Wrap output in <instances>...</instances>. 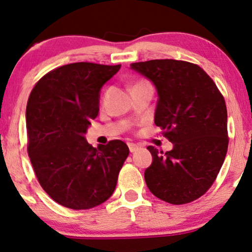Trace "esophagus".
I'll use <instances>...</instances> for the list:
<instances>
[{"instance_id":"1","label":"esophagus","mask_w":252,"mask_h":252,"mask_svg":"<svg viewBox=\"0 0 252 252\" xmlns=\"http://www.w3.org/2000/svg\"><path fill=\"white\" fill-rule=\"evenodd\" d=\"M139 149V146L138 145H136V144H133V143H130L129 144V150H130V152H136L137 150Z\"/></svg>"}]
</instances>
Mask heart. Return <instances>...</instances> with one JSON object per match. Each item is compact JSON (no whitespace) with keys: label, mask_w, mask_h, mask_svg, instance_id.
<instances>
[{"label":"heart","mask_w":252,"mask_h":252,"mask_svg":"<svg viewBox=\"0 0 252 252\" xmlns=\"http://www.w3.org/2000/svg\"><path fill=\"white\" fill-rule=\"evenodd\" d=\"M145 84H149V83H147L146 80H139V82H137L135 85L132 86V89H133V87H137V86H140V85H145Z\"/></svg>","instance_id":"1"}]
</instances>
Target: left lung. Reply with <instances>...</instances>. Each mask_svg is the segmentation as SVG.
Wrapping results in <instances>:
<instances>
[{"label":"left lung","mask_w":252,"mask_h":252,"mask_svg":"<svg viewBox=\"0 0 252 252\" xmlns=\"http://www.w3.org/2000/svg\"><path fill=\"white\" fill-rule=\"evenodd\" d=\"M156 86L154 123L174 144L172 151L147 146L153 161L144 173L154 196L174 205L202 197L212 187L228 149L226 102L199 65L177 60L130 64Z\"/></svg>","instance_id":"8db88e82"}]
</instances>
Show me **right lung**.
<instances>
[{
    "instance_id": "right-lung-1",
    "label": "right lung",
    "mask_w": 252,
    "mask_h": 252,
    "mask_svg": "<svg viewBox=\"0 0 252 252\" xmlns=\"http://www.w3.org/2000/svg\"><path fill=\"white\" fill-rule=\"evenodd\" d=\"M121 64L70 63L33 87L26 106L28 153L40 186L60 205L89 210L116 188L129 147L120 139L93 147L84 135L98 116L100 89Z\"/></svg>"
}]
</instances>
